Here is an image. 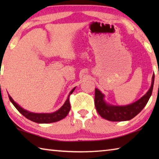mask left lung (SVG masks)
Segmentation results:
<instances>
[{
    "instance_id": "1",
    "label": "left lung",
    "mask_w": 159,
    "mask_h": 159,
    "mask_svg": "<svg viewBox=\"0 0 159 159\" xmlns=\"http://www.w3.org/2000/svg\"><path fill=\"white\" fill-rule=\"evenodd\" d=\"M154 83V76L153 75L152 85L144 95L138 100L128 105L119 106L108 104L104 99V95L98 88H95V105L98 114L101 116L110 121H125L136 116L146 106L152 95Z\"/></svg>"
}]
</instances>
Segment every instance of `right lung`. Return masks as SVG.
Segmentation results:
<instances>
[{
  "instance_id": "add662e5",
  "label": "right lung",
  "mask_w": 159,
  "mask_h": 159,
  "mask_svg": "<svg viewBox=\"0 0 159 159\" xmlns=\"http://www.w3.org/2000/svg\"><path fill=\"white\" fill-rule=\"evenodd\" d=\"M76 87L74 88L71 90V92L69 93L68 98H67L66 100L64 102V104L61 106L57 111H56L53 113H34L29 111L27 110L23 109L22 107H21L17 103L13 100V99L9 95L8 97L10 102H12L13 105L15 107V108L17 109L19 112L21 113L24 116H25L26 118H28L29 120L34 121L35 123H54L57 122L63 119L64 118H65L67 114H69V112L71 109V105L69 103V96L71 94L73 93V92L75 90Z\"/></svg>"
}]
</instances>
